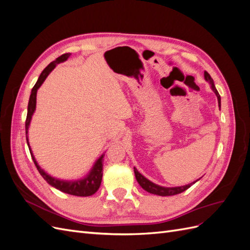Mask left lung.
<instances>
[{"instance_id": "left-lung-1", "label": "left lung", "mask_w": 250, "mask_h": 250, "mask_svg": "<svg viewBox=\"0 0 250 250\" xmlns=\"http://www.w3.org/2000/svg\"><path fill=\"white\" fill-rule=\"evenodd\" d=\"M204 79H206V81H208L210 85V88L213 89V92L216 94L217 96V99H218V104H219V107L221 106V97L220 95H219L218 90L214 84V80L213 78L210 77V75L207 72L204 71ZM134 169V174H135V178H137L138 183L140 184V186L144 188V190L151 193V194H154V195H158V196H173V195H176V194H179V193H183L185 192L186 190H188V188H190L192 185H194L195 183H197V181L200 179H197L196 181H194V183H191L188 185H186V186H181V187H173V188H167V187H162V186H158L154 183H152V181H150L149 179H147L145 176H143L142 174L135 169V167L133 168Z\"/></svg>"}]
</instances>
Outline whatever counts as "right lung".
<instances>
[{
    "label": "right lung",
    "mask_w": 250,
    "mask_h": 250,
    "mask_svg": "<svg viewBox=\"0 0 250 250\" xmlns=\"http://www.w3.org/2000/svg\"><path fill=\"white\" fill-rule=\"evenodd\" d=\"M70 56H71V53H65V54L56 58L54 62H52L46 67V69L42 72L39 79H37V81L35 83V85L33 86V88L31 90V95H30V98H29V103H28V111H27V119H26V140H27L30 153H31L32 160L36 166L37 170H39L41 175L43 177V179L46 180L50 186L54 187L55 188H57V190L62 191L63 193H66V194L81 196V197H86V196H90V195L95 194L98 191V188H100L101 181H102V175H103L102 168H103L104 153L96 161V163L93 166V168L90 169V171L88 172L87 175H85V177H83L81 179H77V180H62V179H58V178H55V177L49 175L47 172H44V170L41 168V166L37 164V162L35 160L31 148H30L29 139H28V130H29L30 122H31L32 116H33V113L36 108L37 89L42 86L43 81L46 80V78L49 76V74L55 69V66L60 62H65V60Z\"/></svg>",
    "instance_id": "1"
}]
</instances>
